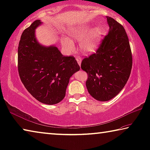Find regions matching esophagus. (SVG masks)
<instances>
[{
  "label": "esophagus",
  "mask_w": 150,
  "mask_h": 150,
  "mask_svg": "<svg viewBox=\"0 0 150 150\" xmlns=\"http://www.w3.org/2000/svg\"><path fill=\"white\" fill-rule=\"evenodd\" d=\"M76 60H77L78 64H79V65H81V59L79 57H77V58H76Z\"/></svg>",
  "instance_id": "34e87169"
}]
</instances>
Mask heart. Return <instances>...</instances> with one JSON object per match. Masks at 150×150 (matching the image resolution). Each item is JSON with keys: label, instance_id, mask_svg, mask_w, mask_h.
<instances>
[{"label": "heart", "instance_id": "heart-1", "mask_svg": "<svg viewBox=\"0 0 150 150\" xmlns=\"http://www.w3.org/2000/svg\"><path fill=\"white\" fill-rule=\"evenodd\" d=\"M91 26L85 25L78 27L70 31V35L74 40H81L88 34H89L81 43V47L83 51L85 53H93L99 47V45L101 41L102 38L104 35V28L101 26L94 27L91 30ZM62 45L65 48L72 50L74 48V45L71 40L68 38H63L62 39Z\"/></svg>", "mask_w": 150, "mask_h": 150}]
</instances>
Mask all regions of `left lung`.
<instances>
[{
  "label": "left lung",
  "instance_id": "8db88e82",
  "mask_svg": "<svg viewBox=\"0 0 150 150\" xmlns=\"http://www.w3.org/2000/svg\"><path fill=\"white\" fill-rule=\"evenodd\" d=\"M109 30L96 53L83 59L81 67L87 73L89 94L100 101H109L122 91L129 79L132 54L127 33L121 24L106 16Z\"/></svg>",
  "mask_w": 150,
  "mask_h": 150
}]
</instances>
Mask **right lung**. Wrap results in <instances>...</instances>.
I'll list each match as a JSON object with an SVG mask.
<instances>
[{"label": "right lung", "instance_id": "1", "mask_svg": "<svg viewBox=\"0 0 150 150\" xmlns=\"http://www.w3.org/2000/svg\"><path fill=\"white\" fill-rule=\"evenodd\" d=\"M41 24L35 21L21 35L18 71L24 86L37 100L54 105L65 97L70 77L80 67L75 57L63 55L57 47L37 42L35 30Z\"/></svg>", "mask_w": 150, "mask_h": 150}]
</instances>
